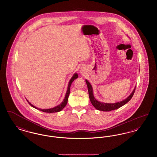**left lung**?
<instances>
[{
  "label": "left lung",
  "instance_id": "1",
  "mask_svg": "<svg viewBox=\"0 0 157 157\" xmlns=\"http://www.w3.org/2000/svg\"><path fill=\"white\" fill-rule=\"evenodd\" d=\"M85 81H86L87 86H88L89 97H90V101L91 104L93 105V106L98 110L102 111H106V112L117 109L120 107H121L122 106L126 104L127 102H129L132 97H133V95L134 94L135 88H136V86H135L133 91L129 95V97H128L126 99H125L124 100H123L122 101L118 102L116 103H113V104L112 103V104L111 103H104V102H99L95 99V98L94 97V94H93V89H92V85L86 79L85 80Z\"/></svg>",
  "mask_w": 157,
  "mask_h": 157
}]
</instances>
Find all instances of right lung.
Returning a JSON list of instances; mask_svg holds the SVG:
<instances>
[{"label": "right lung", "instance_id": "right-lung-1", "mask_svg": "<svg viewBox=\"0 0 157 157\" xmlns=\"http://www.w3.org/2000/svg\"><path fill=\"white\" fill-rule=\"evenodd\" d=\"M78 78V75L76 73L74 74V75L72 76V77L71 78V79H70L69 83H68L67 91V93H66V95H65V97L63 101H62V102L60 104L56 106H55V107H54V108H50V109H42L37 108V107L33 106L32 104H30V102L28 100H27V101L30 104L31 106H32V107H33V108H36L37 109H39L40 111H42V112H47V113H54V112H59L60 111H62L65 107V106L67 105V99H68V97H69V93H70V87H71V84H72V83L73 82V81L75 80V79H76Z\"/></svg>", "mask_w": 157, "mask_h": 157}]
</instances>
